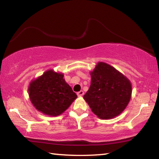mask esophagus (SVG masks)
I'll return each mask as SVG.
<instances>
[{"label": "esophagus", "instance_id": "1", "mask_svg": "<svg viewBox=\"0 0 159 159\" xmlns=\"http://www.w3.org/2000/svg\"><path fill=\"white\" fill-rule=\"evenodd\" d=\"M83 94H84V92H83V90H80V91H79V92L77 93L78 96H83Z\"/></svg>", "mask_w": 159, "mask_h": 159}]
</instances>
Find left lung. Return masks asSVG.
Returning a JSON list of instances; mask_svg holds the SVG:
<instances>
[{"label": "left lung", "mask_w": 159, "mask_h": 159, "mask_svg": "<svg viewBox=\"0 0 159 159\" xmlns=\"http://www.w3.org/2000/svg\"><path fill=\"white\" fill-rule=\"evenodd\" d=\"M131 83L114 67L99 62L91 72V84L84 96L92 111L102 119L119 115L127 107Z\"/></svg>", "instance_id": "8db88e82"}]
</instances>
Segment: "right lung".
I'll list each match as a JSON object with an SVG mask.
<instances>
[{
	"label": "right lung",
	"mask_w": 159,
	"mask_h": 159,
	"mask_svg": "<svg viewBox=\"0 0 159 159\" xmlns=\"http://www.w3.org/2000/svg\"><path fill=\"white\" fill-rule=\"evenodd\" d=\"M63 77V74L49 70L31 83L29 94L36 109L56 116L68 109L77 95Z\"/></svg>",
	"instance_id": "add662e5"
}]
</instances>
